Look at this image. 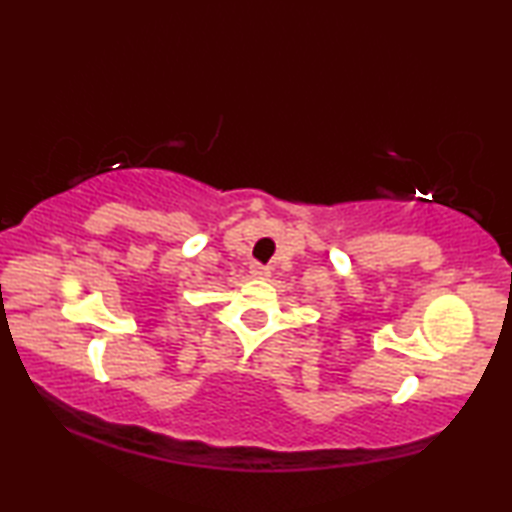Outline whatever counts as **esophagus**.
<instances>
[{"label":"esophagus","instance_id":"1","mask_svg":"<svg viewBox=\"0 0 512 512\" xmlns=\"http://www.w3.org/2000/svg\"><path fill=\"white\" fill-rule=\"evenodd\" d=\"M268 268L264 266V264H259V262H255V264H250V275L253 277H268Z\"/></svg>","mask_w":512,"mask_h":512}]
</instances>
